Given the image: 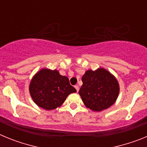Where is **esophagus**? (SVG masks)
Wrapping results in <instances>:
<instances>
[{"label":"esophagus","instance_id":"obj_1","mask_svg":"<svg viewBox=\"0 0 147 147\" xmlns=\"http://www.w3.org/2000/svg\"><path fill=\"white\" fill-rule=\"evenodd\" d=\"M75 88H76V91H79V90H80V88H79V86H78V85H75Z\"/></svg>","mask_w":147,"mask_h":147}]
</instances>
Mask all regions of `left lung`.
<instances>
[{
  "instance_id": "left-lung-1",
  "label": "left lung",
  "mask_w": 147,
  "mask_h": 147,
  "mask_svg": "<svg viewBox=\"0 0 147 147\" xmlns=\"http://www.w3.org/2000/svg\"><path fill=\"white\" fill-rule=\"evenodd\" d=\"M82 81L83 85L79 93L88 108L99 112L112 106L117 99L119 82L107 70H88L83 75Z\"/></svg>"
}]
</instances>
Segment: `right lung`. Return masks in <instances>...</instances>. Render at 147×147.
<instances>
[{"instance_id":"right-lung-1","label":"right lung","mask_w":147,"mask_h":147,"mask_svg":"<svg viewBox=\"0 0 147 147\" xmlns=\"http://www.w3.org/2000/svg\"><path fill=\"white\" fill-rule=\"evenodd\" d=\"M29 92L36 105L51 110L60 107L67 96L76 90L70 85L68 78L57 70L42 69L32 78Z\"/></svg>"}]
</instances>
